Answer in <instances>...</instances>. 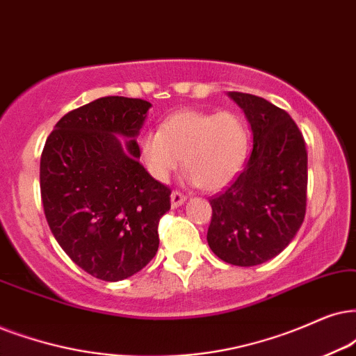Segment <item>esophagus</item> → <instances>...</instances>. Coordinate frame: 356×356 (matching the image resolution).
Here are the masks:
<instances>
[{"instance_id": "1", "label": "esophagus", "mask_w": 356, "mask_h": 356, "mask_svg": "<svg viewBox=\"0 0 356 356\" xmlns=\"http://www.w3.org/2000/svg\"><path fill=\"white\" fill-rule=\"evenodd\" d=\"M186 200H187V197L181 192L170 193V205H172V209H179V207H181Z\"/></svg>"}]
</instances>
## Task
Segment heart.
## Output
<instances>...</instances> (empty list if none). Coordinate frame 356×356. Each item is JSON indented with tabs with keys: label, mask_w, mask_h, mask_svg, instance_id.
Returning <instances> with one entry per match:
<instances>
[{
	"label": "heart",
	"mask_w": 356,
	"mask_h": 356,
	"mask_svg": "<svg viewBox=\"0 0 356 356\" xmlns=\"http://www.w3.org/2000/svg\"><path fill=\"white\" fill-rule=\"evenodd\" d=\"M248 145V128L240 115L182 110L165 118L159 131L143 133L139 152L156 181H168L182 157L187 181L215 192L240 174Z\"/></svg>",
	"instance_id": "b5f03b06"
}]
</instances>
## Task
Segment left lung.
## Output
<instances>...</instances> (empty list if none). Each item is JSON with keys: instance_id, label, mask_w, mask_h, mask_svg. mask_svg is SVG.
I'll return each instance as SVG.
<instances>
[{"instance_id": "1", "label": "left lung", "mask_w": 356, "mask_h": 356, "mask_svg": "<svg viewBox=\"0 0 356 356\" xmlns=\"http://www.w3.org/2000/svg\"><path fill=\"white\" fill-rule=\"evenodd\" d=\"M228 97L248 120L253 151L232 186L210 200L207 241L225 263L258 266L276 258L304 222L307 151L284 110L250 93Z\"/></svg>"}]
</instances>
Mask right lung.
I'll use <instances>...</instances> for the list:
<instances>
[{"label": "right lung", "instance_id": "1", "mask_svg": "<svg viewBox=\"0 0 356 356\" xmlns=\"http://www.w3.org/2000/svg\"><path fill=\"white\" fill-rule=\"evenodd\" d=\"M152 105L105 97L62 116L40 156L49 228L77 266L102 281L141 271L159 248L170 191L139 163L136 138Z\"/></svg>", "mask_w": 356, "mask_h": 356}]
</instances>
